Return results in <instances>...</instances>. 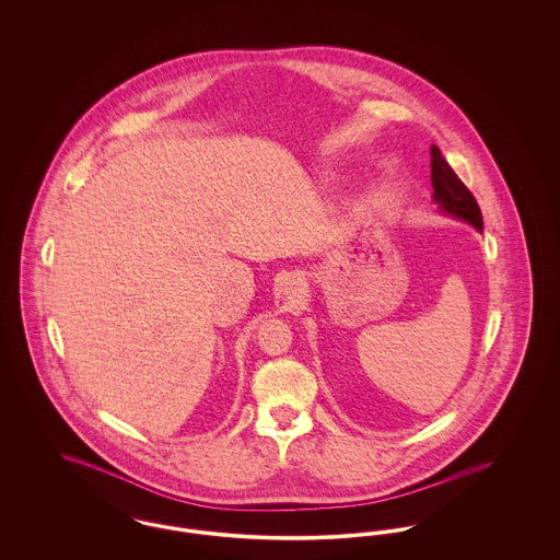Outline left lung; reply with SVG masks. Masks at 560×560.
Wrapping results in <instances>:
<instances>
[{
  "label": "left lung",
  "mask_w": 560,
  "mask_h": 560,
  "mask_svg": "<svg viewBox=\"0 0 560 560\" xmlns=\"http://www.w3.org/2000/svg\"><path fill=\"white\" fill-rule=\"evenodd\" d=\"M431 185L433 199L446 214L463 219L482 231V212L476 197L463 185L438 147H431Z\"/></svg>",
  "instance_id": "left-lung-1"
}]
</instances>
